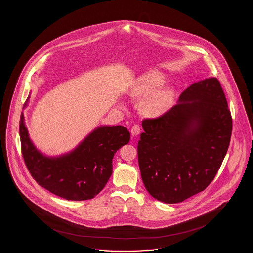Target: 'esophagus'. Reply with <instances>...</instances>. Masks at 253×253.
<instances>
[{"label":"esophagus","mask_w":253,"mask_h":253,"mask_svg":"<svg viewBox=\"0 0 253 253\" xmlns=\"http://www.w3.org/2000/svg\"><path fill=\"white\" fill-rule=\"evenodd\" d=\"M131 132H132V136L138 135L140 133V127L137 124L132 125V128H131Z\"/></svg>","instance_id":"esophagus-1"}]
</instances>
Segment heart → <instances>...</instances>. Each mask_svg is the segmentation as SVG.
Here are the masks:
<instances>
[{"label":"heart","instance_id":"obj_1","mask_svg":"<svg viewBox=\"0 0 253 253\" xmlns=\"http://www.w3.org/2000/svg\"><path fill=\"white\" fill-rule=\"evenodd\" d=\"M162 73L151 71L142 75L129 90L132 97H142L165 83ZM174 98V91L170 87H162L147 96L142 103V112L148 117H159L170 108Z\"/></svg>","mask_w":253,"mask_h":253}]
</instances>
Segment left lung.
Listing matches in <instances>:
<instances>
[{
	"label": "left lung",
	"mask_w": 253,
	"mask_h": 253,
	"mask_svg": "<svg viewBox=\"0 0 253 253\" xmlns=\"http://www.w3.org/2000/svg\"><path fill=\"white\" fill-rule=\"evenodd\" d=\"M137 144L145 188L158 201L179 203L204 191L229 149L232 119L216 78L188 87L179 103L142 121Z\"/></svg>",
	"instance_id": "8db88e82"
}]
</instances>
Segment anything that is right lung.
Returning <instances> with one entry per match:
<instances>
[{
	"label": "right lung",
	"mask_w": 253,
	"mask_h": 253,
	"mask_svg": "<svg viewBox=\"0 0 253 253\" xmlns=\"http://www.w3.org/2000/svg\"><path fill=\"white\" fill-rule=\"evenodd\" d=\"M19 130L24 163L32 177L50 193L74 201L92 199L102 191L113 171L114 155L130 141L124 126H100L72 152L49 157L30 140L23 113Z\"/></svg>",
	"instance_id": "obj_1"
}]
</instances>
